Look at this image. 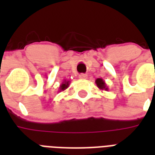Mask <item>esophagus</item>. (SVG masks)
I'll use <instances>...</instances> for the list:
<instances>
[{
    "instance_id": "1",
    "label": "esophagus",
    "mask_w": 155,
    "mask_h": 155,
    "mask_svg": "<svg viewBox=\"0 0 155 155\" xmlns=\"http://www.w3.org/2000/svg\"><path fill=\"white\" fill-rule=\"evenodd\" d=\"M79 78L81 79V80H85V79H87V75H86V74H80V75H79Z\"/></svg>"
}]
</instances>
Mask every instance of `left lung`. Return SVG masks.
<instances>
[{"mask_svg": "<svg viewBox=\"0 0 155 155\" xmlns=\"http://www.w3.org/2000/svg\"><path fill=\"white\" fill-rule=\"evenodd\" d=\"M96 84H97V86L99 87L101 90H104V91H108V87H107V84H105V81L101 79V78H97L96 80Z\"/></svg>", "mask_w": 155, "mask_h": 155, "instance_id": "1", "label": "left lung"}]
</instances>
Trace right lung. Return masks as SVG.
<instances>
[{
  "label": "right lung",
  "mask_w": 155,
  "mask_h": 155,
  "mask_svg": "<svg viewBox=\"0 0 155 155\" xmlns=\"http://www.w3.org/2000/svg\"><path fill=\"white\" fill-rule=\"evenodd\" d=\"M69 81L68 80H63V82L59 86V92L61 91H64L65 89H67L69 86Z\"/></svg>",
  "instance_id": "obj_1"
}]
</instances>
